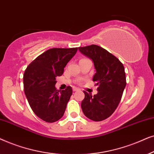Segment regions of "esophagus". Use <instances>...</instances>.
Instances as JSON below:
<instances>
[{
	"label": "esophagus",
	"mask_w": 154,
	"mask_h": 154,
	"mask_svg": "<svg viewBox=\"0 0 154 154\" xmlns=\"http://www.w3.org/2000/svg\"><path fill=\"white\" fill-rule=\"evenodd\" d=\"M72 90H73V91H78L79 89H78V88H77V87H74L72 88Z\"/></svg>",
	"instance_id": "34e87169"
}]
</instances>
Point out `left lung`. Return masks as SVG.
<instances>
[{
  "label": "left lung",
  "instance_id": "obj_1",
  "mask_svg": "<svg viewBox=\"0 0 154 154\" xmlns=\"http://www.w3.org/2000/svg\"><path fill=\"white\" fill-rule=\"evenodd\" d=\"M78 48L93 61L96 69L93 81L98 86V93L94 96L84 91L82 109L90 120L102 121L113 113L121 100L126 86L124 66L116 56L97 45Z\"/></svg>",
  "mask_w": 154,
  "mask_h": 154
}]
</instances>
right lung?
<instances>
[{"instance_id":"add662e5","label":"right lung","mask_w":154,"mask_h":154,"mask_svg":"<svg viewBox=\"0 0 154 154\" xmlns=\"http://www.w3.org/2000/svg\"><path fill=\"white\" fill-rule=\"evenodd\" d=\"M77 48H51L34 59L24 73V90L31 108L38 118L54 122L62 118L72 94V87L58 90L56 77L63 74Z\"/></svg>"}]
</instances>
